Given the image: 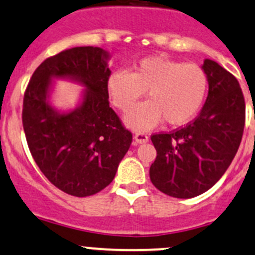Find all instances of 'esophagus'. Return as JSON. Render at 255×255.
<instances>
[{"instance_id": "obj_1", "label": "esophagus", "mask_w": 255, "mask_h": 255, "mask_svg": "<svg viewBox=\"0 0 255 255\" xmlns=\"http://www.w3.org/2000/svg\"><path fill=\"white\" fill-rule=\"evenodd\" d=\"M148 141V136L143 132H136L133 135V142L135 143H146Z\"/></svg>"}]
</instances>
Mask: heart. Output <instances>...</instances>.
I'll use <instances>...</instances> for the list:
<instances>
[{
  "mask_svg": "<svg viewBox=\"0 0 255 255\" xmlns=\"http://www.w3.org/2000/svg\"><path fill=\"white\" fill-rule=\"evenodd\" d=\"M209 81L196 64L148 56L128 71H115L108 78L113 103L128 112L142 98L148 101L131 110L125 123L136 130H148L164 120L169 127L188 124L203 107Z\"/></svg>",
  "mask_w": 255,
  "mask_h": 255,
  "instance_id": "b5f03b06",
  "label": "heart"
}]
</instances>
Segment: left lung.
I'll use <instances>...</instances> for the list:
<instances>
[{
	"mask_svg": "<svg viewBox=\"0 0 255 255\" xmlns=\"http://www.w3.org/2000/svg\"><path fill=\"white\" fill-rule=\"evenodd\" d=\"M201 69L209 92L200 114L179 130L151 136L157 157L149 178L173 198H194L216 184L242 140L246 104L237 78L210 59Z\"/></svg>",
	"mask_w": 255,
	"mask_h": 255,
	"instance_id": "8db88e82",
	"label": "left lung"
}]
</instances>
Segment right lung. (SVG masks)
Masks as SVG:
<instances>
[{"label":"right lung","instance_id":"1","mask_svg":"<svg viewBox=\"0 0 255 255\" xmlns=\"http://www.w3.org/2000/svg\"><path fill=\"white\" fill-rule=\"evenodd\" d=\"M110 54L78 46L41 62L23 99V128L43 174L70 195L89 196L108 186L132 141L109 107ZM55 79L85 88L76 109L60 111L49 98Z\"/></svg>","mask_w":255,"mask_h":255}]
</instances>
